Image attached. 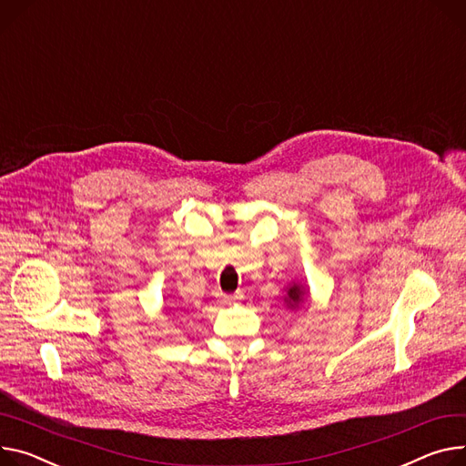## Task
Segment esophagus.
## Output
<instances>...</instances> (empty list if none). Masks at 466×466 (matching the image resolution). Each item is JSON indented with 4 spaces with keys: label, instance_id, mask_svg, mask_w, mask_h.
I'll list each match as a JSON object with an SVG mask.
<instances>
[{
    "label": "esophagus",
    "instance_id": "obj_1",
    "mask_svg": "<svg viewBox=\"0 0 466 466\" xmlns=\"http://www.w3.org/2000/svg\"><path fill=\"white\" fill-rule=\"evenodd\" d=\"M242 295L240 293H235V295H222V300L224 302H235V300H240Z\"/></svg>",
    "mask_w": 466,
    "mask_h": 466
}]
</instances>
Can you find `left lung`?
Segmentation results:
<instances>
[{
  "instance_id": "1",
  "label": "left lung",
  "mask_w": 466,
  "mask_h": 466,
  "mask_svg": "<svg viewBox=\"0 0 466 466\" xmlns=\"http://www.w3.org/2000/svg\"><path fill=\"white\" fill-rule=\"evenodd\" d=\"M308 302V288H304L302 283L293 281L285 288V297H283V304L288 306L289 309H299L302 304Z\"/></svg>"
}]
</instances>
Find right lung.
<instances>
[{
	"mask_svg": "<svg viewBox=\"0 0 466 466\" xmlns=\"http://www.w3.org/2000/svg\"><path fill=\"white\" fill-rule=\"evenodd\" d=\"M166 313H167V309H166Z\"/></svg>",
	"mask_w": 466,
	"mask_h": 466,
	"instance_id": "obj_1",
	"label": "right lung"
}]
</instances>
